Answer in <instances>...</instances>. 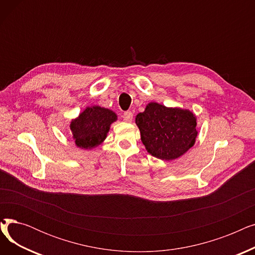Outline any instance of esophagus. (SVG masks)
Here are the masks:
<instances>
[{
	"mask_svg": "<svg viewBox=\"0 0 255 255\" xmlns=\"http://www.w3.org/2000/svg\"><path fill=\"white\" fill-rule=\"evenodd\" d=\"M123 119H124V121L125 122H132V119H133V114L130 112V111H128V112H125L124 113V115H123Z\"/></svg>",
	"mask_w": 255,
	"mask_h": 255,
	"instance_id": "34e87169",
	"label": "esophagus"
}]
</instances>
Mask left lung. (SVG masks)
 Wrapping results in <instances>:
<instances>
[{"label": "left lung", "instance_id": "left-lung-1", "mask_svg": "<svg viewBox=\"0 0 255 255\" xmlns=\"http://www.w3.org/2000/svg\"><path fill=\"white\" fill-rule=\"evenodd\" d=\"M140 138L152 156L166 160L188 151L197 136L196 118L187 110L171 109L151 102L135 118Z\"/></svg>", "mask_w": 255, "mask_h": 255}]
</instances>
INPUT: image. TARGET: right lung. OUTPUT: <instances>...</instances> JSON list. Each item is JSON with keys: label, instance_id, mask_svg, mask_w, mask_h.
<instances>
[{"label": "right lung", "instance_id": "1", "mask_svg": "<svg viewBox=\"0 0 255 255\" xmlns=\"http://www.w3.org/2000/svg\"><path fill=\"white\" fill-rule=\"evenodd\" d=\"M115 121L117 115L111 110L100 106L87 107L70 124L75 144L82 149L95 148L106 138Z\"/></svg>", "mask_w": 255, "mask_h": 255}]
</instances>
